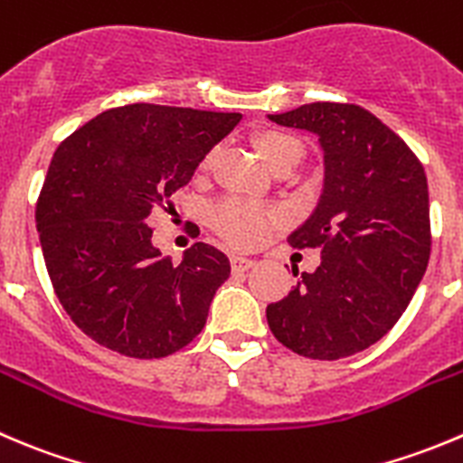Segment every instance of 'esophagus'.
<instances>
[{
  "instance_id": "1",
  "label": "esophagus",
  "mask_w": 463,
  "mask_h": 463,
  "mask_svg": "<svg viewBox=\"0 0 463 463\" xmlns=\"http://www.w3.org/2000/svg\"><path fill=\"white\" fill-rule=\"evenodd\" d=\"M253 260L250 258H244V255H231V267L235 273H241V271H249L250 267H253Z\"/></svg>"
}]
</instances>
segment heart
Wrapping results in <instances>:
<instances>
[{
    "label": "heart",
    "instance_id": "heart-1",
    "mask_svg": "<svg viewBox=\"0 0 463 463\" xmlns=\"http://www.w3.org/2000/svg\"><path fill=\"white\" fill-rule=\"evenodd\" d=\"M258 146L264 163L273 172L285 167V165H294L296 167L303 158V145L294 136H287V133H264V136H260ZM214 158H217V149H210L201 160V172H208L214 165ZM208 222L232 246L249 249V246L260 244L269 235V231L282 222V214L278 210L250 203V201L223 199L208 210Z\"/></svg>",
    "mask_w": 463,
    "mask_h": 463
}]
</instances>
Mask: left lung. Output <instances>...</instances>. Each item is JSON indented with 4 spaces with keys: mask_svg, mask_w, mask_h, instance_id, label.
Segmentation results:
<instances>
[{
    "mask_svg": "<svg viewBox=\"0 0 463 463\" xmlns=\"http://www.w3.org/2000/svg\"><path fill=\"white\" fill-rule=\"evenodd\" d=\"M269 119L314 133L326 160L317 210L287 237L294 249H321V264L267 305L269 327L303 357L355 355L396 326L428 269L425 169L402 137L355 103H305Z\"/></svg>",
    "mask_w": 463,
    "mask_h": 463,
    "instance_id": "8db88e82",
    "label": "left lung"
}]
</instances>
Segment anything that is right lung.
<instances>
[{
	"mask_svg": "<svg viewBox=\"0 0 463 463\" xmlns=\"http://www.w3.org/2000/svg\"><path fill=\"white\" fill-rule=\"evenodd\" d=\"M240 119V112L131 103L58 145L35 226L53 291L90 339L158 360L203 330L231 262L203 241L178 264L160 258L146 223Z\"/></svg>",
	"mask_w": 463,
	"mask_h": 463,
	"instance_id": "obj_1",
	"label": "right lung"
}]
</instances>
